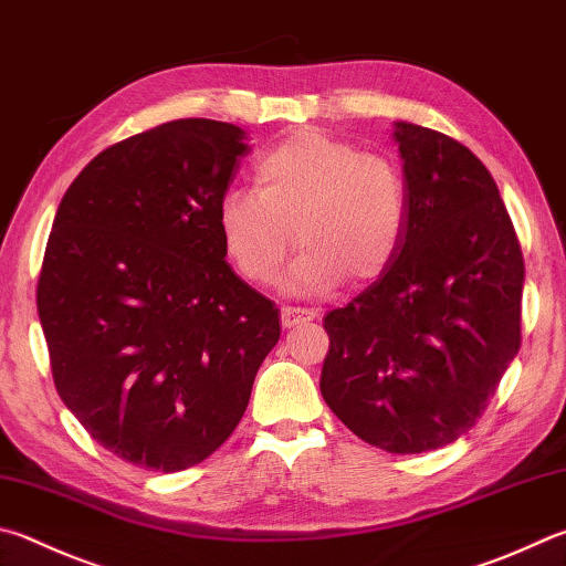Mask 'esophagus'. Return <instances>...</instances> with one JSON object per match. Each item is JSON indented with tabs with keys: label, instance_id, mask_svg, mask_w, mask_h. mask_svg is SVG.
<instances>
[{
	"label": "esophagus",
	"instance_id": "esophagus-1",
	"mask_svg": "<svg viewBox=\"0 0 566 566\" xmlns=\"http://www.w3.org/2000/svg\"><path fill=\"white\" fill-rule=\"evenodd\" d=\"M314 316H316L314 310H302V306H282V326H286V328L304 324V322H312Z\"/></svg>",
	"mask_w": 566,
	"mask_h": 566
}]
</instances>
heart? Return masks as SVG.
<instances>
[{"mask_svg":"<svg viewBox=\"0 0 566 566\" xmlns=\"http://www.w3.org/2000/svg\"><path fill=\"white\" fill-rule=\"evenodd\" d=\"M254 188L218 205L222 248L238 272L270 284L296 238L304 242L284 286L324 294L348 276L371 282L394 260L408 220V190L394 160L361 153L324 130L302 128L254 163Z\"/></svg>","mask_w":566,"mask_h":566,"instance_id":"1","label":"heart"}]
</instances>
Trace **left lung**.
I'll list each match as a JSON object with an SVG mask.
<instances>
[{"label":"left lung","mask_w":566,"mask_h":566,"mask_svg":"<svg viewBox=\"0 0 566 566\" xmlns=\"http://www.w3.org/2000/svg\"><path fill=\"white\" fill-rule=\"evenodd\" d=\"M408 220L386 272L324 316L322 396L368 446L426 453L475 426L520 352L525 260L495 180L446 133L394 123Z\"/></svg>","instance_id":"obj_1"}]
</instances>
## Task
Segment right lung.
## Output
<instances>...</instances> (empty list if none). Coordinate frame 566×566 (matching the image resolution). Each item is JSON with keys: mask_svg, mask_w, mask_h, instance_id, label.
Instances as JSON below:
<instances>
[{"mask_svg": "<svg viewBox=\"0 0 566 566\" xmlns=\"http://www.w3.org/2000/svg\"><path fill=\"white\" fill-rule=\"evenodd\" d=\"M240 126L180 118L88 163L56 210L36 286L54 386L96 443L178 472L238 428L280 310L224 262L218 205Z\"/></svg>", "mask_w": 566, "mask_h": 566, "instance_id": "1", "label": "right lung"}]
</instances>
